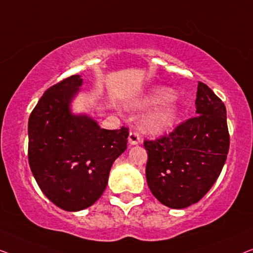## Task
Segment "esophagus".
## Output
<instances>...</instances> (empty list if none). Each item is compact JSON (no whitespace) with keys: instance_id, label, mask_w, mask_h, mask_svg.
<instances>
[{"instance_id":"1","label":"esophagus","mask_w":253,"mask_h":253,"mask_svg":"<svg viewBox=\"0 0 253 253\" xmlns=\"http://www.w3.org/2000/svg\"><path fill=\"white\" fill-rule=\"evenodd\" d=\"M128 142H129V144H131V145L140 143L141 137H140V135H138L137 131H134V130L130 131L129 136H128Z\"/></svg>"}]
</instances>
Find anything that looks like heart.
I'll use <instances>...</instances> for the list:
<instances>
[{"mask_svg":"<svg viewBox=\"0 0 253 253\" xmlns=\"http://www.w3.org/2000/svg\"><path fill=\"white\" fill-rule=\"evenodd\" d=\"M172 97L173 91L169 88H157L134 103V106L145 108V106L167 101L162 103L161 105L156 106L143 117L142 127L145 130L150 131L152 134H161L169 130L174 125L177 116H179V106L175 103L169 101Z\"/></svg>","mask_w":253,"mask_h":253,"instance_id":"1","label":"heart"}]
</instances>
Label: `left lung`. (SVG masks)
I'll use <instances>...</instances> for the list:
<instances>
[{
	"mask_svg": "<svg viewBox=\"0 0 253 253\" xmlns=\"http://www.w3.org/2000/svg\"><path fill=\"white\" fill-rule=\"evenodd\" d=\"M197 116L169 134L144 140L145 167L151 193L170 209H184L201 201L218 179L229 150L226 106L199 81Z\"/></svg>",
	"mask_w": 253,
	"mask_h": 253,
	"instance_id": "left-lung-1",
	"label": "left lung"
}]
</instances>
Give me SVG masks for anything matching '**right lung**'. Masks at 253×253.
Segmentation results:
<instances>
[{
    "mask_svg": "<svg viewBox=\"0 0 253 253\" xmlns=\"http://www.w3.org/2000/svg\"><path fill=\"white\" fill-rule=\"evenodd\" d=\"M80 76L44 91L28 119V163L45 196L69 212L102 196L113 162L127 149L128 128L103 129L87 116L70 112Z\"/></svg>",
    "mask_w": 253,
    "mask_h": 253,
    "instance_id": "obj_1",
    "label": "right lung"
}]
</instances>
